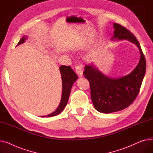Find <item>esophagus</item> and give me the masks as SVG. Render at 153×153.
<instances>
[{
	"label": "esophagus",
	"mask_w": 153,
	"mask_h": 153,
	"mask_svg": "<svg viewBox=\"0 0 153 153\" xmlns=\"http://www.w3.org/2000/svg\"><path fill=\"white\" fill-rule=\"evenodd\" d=\"M75 71L76 74H78L80 77H82L83 75V70L81 66H76L75 68Z\"/></svg>",
	"instance_id": "esophagus-1"
}]
</instances>
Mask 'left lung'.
Wrapping results in <instances>:
<instances>
[{
	"label": "left lung",
	"instance_id": "obj_1",
	"mask_svg": "<svg viewBox=\"0 0 153 153\" xmlns=\"http://www.w3.org/2000/svg\"><path fill=\"white\" fill-rule=\"evenodd\" d=\"M111 41L128 40L138 48L140 58L136 68L126 76L111 77L100 72L92 62L85 65L84 75L89 81L95 108L103 114L120 111L132 103L139 93L146 72V60L140 43L131 31L114 23Z\"/></svg>",
	"mask_w": 153,
	"mask_h": 153
}]
</instances>
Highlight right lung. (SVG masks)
Wrapping results in <instances>:
<instances>
[{
  "mask_svg": "<svg viewBox=\"0 0 153 153\" xmlns=\"http://www.w3.org/2000/svg\"><path fill=\"white\" fill-rule=\"evenodd\" d=\"M28 39V36L27 35H23L22 38L19 41L18 45L22 44L25 42V40ZM59 71L61 74L62 79V96L61 99L59 103V105L53 113L45 115L42 116V117H51L55 115L59 114L62 111L64 108L67 105V103L69 100V97L71 93V90L72 85L74 82L78 79L77 74L74 72V71L71 69V68L66 66H61L59 67Z\"/></svg>",
  "mask_w": 153,
  "mask_h": 153,
  "instance_id": "1",
  "label": "right lung"
}]
</instances>
